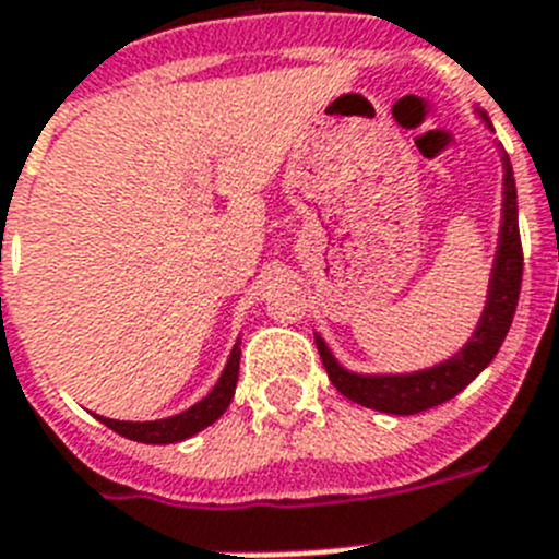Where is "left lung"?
Returning a JSON list of instances; mask_svg holds the SVG:
<instances>
[{
  "instance_id": "1",
  "label": "left lung",
  "mask_w": 559,
  "mask_h": 559,
  "mask_svg": "<svg viewBox=\"0 0 559 559\" xmlns=\"http://www.w3.org/2000/svg\"><path fill=\"white\" fill-rule=\"evenodd\" d=\"M481 118L492 129L489 118L481 111ZM523 281V247L521 230H518V191H514L512 163L503 154V216H501V239H498V255L492 264V278H489L487 307H484L478 329L467 340V346L453 354L450 360L439 362L433 368L414 373H366L346 371L332 357L323 337H314L320 352V360L326 368L329 380L334 382L340 394L371 411L394 416L421 414L427 407H436L441 402L453 400L459 391L492 362V357L501 348L509 326H512L514 309H518V295H521Z\"/></svg>"
}]
</instances>
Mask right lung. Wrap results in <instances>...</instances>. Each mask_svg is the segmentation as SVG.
Here are the masks:
<instances>
[{
  "label": "right lung",
  "instance_id": "right-lung-1",
  "mask_svg": "<svg viewBox=\"0 0 559 559\" xmlns=\"http://www.w3.org/2000/svg\"><path fill=\"white\" fill-rule=\"evenodd\" d=\"M239 346L230 352V360H227L225 371H222L219 382L213 385L211 394L202 402H197L193 407L182 411L177 416H168V419L157 421H118V419H106V416H98L106 427H111L115 433L126 436L132 441H143V444H174V441L191 439L193 433L205 430L207 425L219 419L222 414L230 405L233 394H236V382H239Z\"/></svg>",
  "mask_w": 559,
  "mask_h": 559
}]
</instances>
